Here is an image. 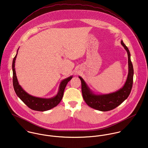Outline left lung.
Segmentation results:
<instances>
[{
	"label": "left lung",
	"instance_id": "1",
	"mask_svg": "<svg viewBox=\"0 0 148 148\" xmlns=\"http://www.w3.org/2000/svg\"><path fill=\"white\" fill-rule=\"evenodd\" d=\"M121 45L124 47L128 55V73L124 86L112 93L108 94H96L91 90L81 77L79 78L82 83V92L84 101L92 108L101 112L113 110L121 105L127 99L132 90L134 77V68L131 60V55L127 47L121 40Z\"/></svg>",
	"mask_w": 148,
	"mask_h": 148
}]
</instances>
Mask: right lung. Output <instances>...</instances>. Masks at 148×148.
<instances>
[{
	"label": "right lung",
	"mask_w": 148,
	"mask_h": 148,
	"mask_svg": "<svg viewBox=\"0 0 148 148\" xmlns=\"http://www.w3.org/2000/svg\"><path fill=\"white\" fill-rule=\"evenodd\" d=\"M19 49V48H18ZM18 49L17 51V53L14 57L12 62V70H13V85L14 91L17 96L25 103L30 109L39 112H45L50 110L57 105L61 101L65 88L69 82L73 78V75L67 78L62 80L59 86L58 91L57 95L51 98H41L35 97L29 95L26 91L23 90L21 86L19 84L17 78L16 73L15 71V61L17 57Z\"/></svg>",
	"instance_id": "right-lung-1"
}]
</instances>
